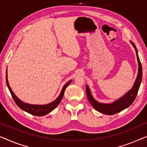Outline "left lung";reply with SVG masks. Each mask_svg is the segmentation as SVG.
Returning <instances> with one entry per match:
<instances>
[{
    "instance_id": "left-lung-1",
    "label": "left lung",
    "mask_w": 147,
    "mask_h": 147,
    "mask_svg": "<svg viewBox=\"0 0 147 147\" xmlns=\"http://www.w3.org/2000/svg\"><path fill=\"white\" fill-rule=\"evenodd\" d=\"M131 44L133 45V46L135 49L138 64V75L137 77H136L135 84H134L131 90H130L125 95H124L123 97H121L119 100H116L113 103H111V104H103V103H100L94 100L91 95V93H90V89L88 88V86H86V91L88 100H89L90 104L92 105V106L94 107V109H96L98 112L109 115H115L116 113L121 112L124 109L128 108L134 102V100L136 98L140 83H141L142 70L141 63H140L139 57L138 56L137 49L136 48L135 45L133 42H131Z\"/></svg>"
}]
</instances>
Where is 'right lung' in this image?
Listing matches in <instances>:
<instances>
[{
    "instance_id": "1",
    "label": "right lung",
    "mask_w": 147,
    "mask_h": 147,
    "mask_svg": "<svg viewBox=\"0 0 147 147\" xmlns=\"http://www.w3.org/2000/svg\"><path fill=\"white\" fill-rule=\"evenodd\" d=\"M6 80H7V86L10 90V92H11L12 98H13V100H14V102H15L16 104L18 105V107L21 109L22 110L26 111V112L30 113V114L31 115L38 116V117H41V116H44L45 115L48 114V113L51 112L53 109H55L56 107L58 106V105L59 104L60 102H61L62 100V98H63L64 92H65L66 88L69 86V84L71 83V82L72 81V80H70V81L68 82L67 84H65V86H63V89H62V91L59 96V97H58L55 100H54L53 102L50 103V104L45 105H35L26 104V103L22 102V101L19 100V99L16 97V95L14 94V92H12L11 88L10 87L9 82H8L7 71V73H6Z\"/></svg>"
}]
</instances>
